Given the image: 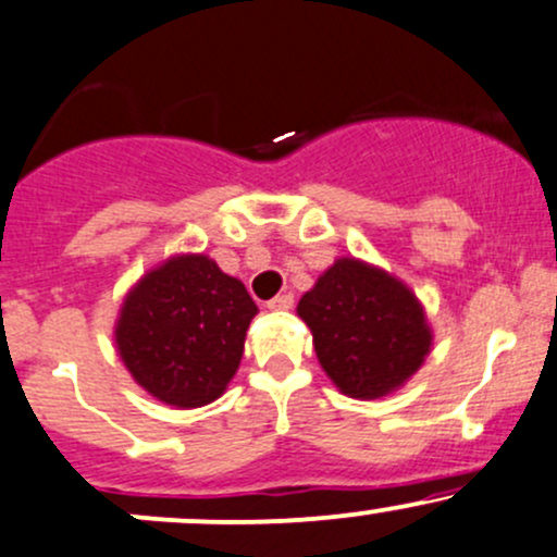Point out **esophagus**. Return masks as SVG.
Listing matches in <instances>:
<instances>
[{
  "label": "esophagus",
  "instance_id": "34e87169",
  "mask_svg": "<svg viewBox=\"0 0 557 557\" xmlns=\"http://www.w3.org/2000/svg\"><path fill=\"white\" fill-rule=\"evenodd\" d=\"M290 307H293L290 293H283V296H274L267 301V309H290Z\"/></svg>",
  "mask_w": 557,
  "mask_h": 557
}]
</instances>
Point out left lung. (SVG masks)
Returning <instances> with one entry per match:
<instances>
[{
  "mask_svg": "<svg viewBox=\"0 0 557 557\" xmlns=\"http://www.w3.org/2000/svg\"><path fill=\"white\" fill-rule=\"evenodd\" d=\"M322 370L354 399L405 386L431 351V327L401 280L359 259H338L298 301Z\"/></svg>",
  "mask_w": 557,
  "mask_h": 557,
  "instance_id": "8db88e82",
  "label": "left lung"
}]
</instances>
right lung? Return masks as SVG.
I'll list each match as a JSON object with an SVG mask.
<instances>
[{
	"instance_id": "1",
	"label": "right lung",
	"mask_w": 557,
	"mask_h": 557,
	"mask_svg": "<svg viewBox=\"0 0 557 557\" xmlns=\"http://www.w3.org/2000/svg\"><path fill=\"white\" fill-rule=\"evenodd\" d=\"M256 311L246 285L209 256H171L126 293L115 348L158 401L203 407L224 394L240 368Z\"/></svg>"
}]
</instances>
